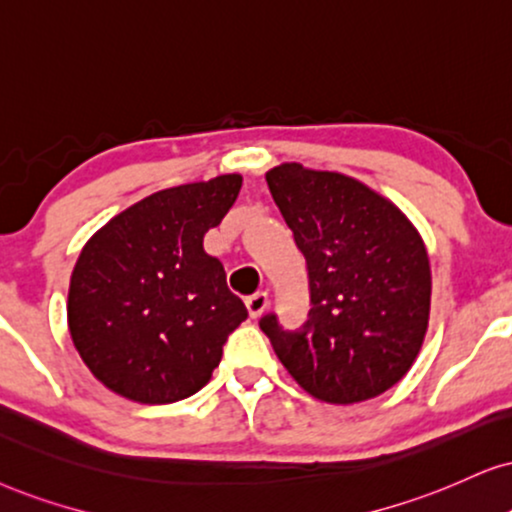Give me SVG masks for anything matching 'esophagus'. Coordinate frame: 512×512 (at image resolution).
I'll return each mask as SVG.
<instances>
[{
    "mask_svg": "<svg viewBox=\"0 0 512 512\" xmlns=\"http://www.w3.org/2000/svg\"><path fill=\"white\" fill-rule=\"evenodd\" d=\"M269 307H271V295L264 293V290H262V293H255L252 297H248V309H250L252 319L262 316Z\"/></svg>",
    "mask_w": 512,
    "mask_h": 512,
    "instance_id": "esophagus-1",
    "label": "esophagus"
}]
</instances>
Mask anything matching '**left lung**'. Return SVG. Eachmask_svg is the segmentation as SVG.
Listing matches in <instances>:
<instances>
[{
    "instance_id": "1",
    "label": "left lung",
    "mask_w": 512,
    "mask_h": 512,
    "mask_svg": "<svg viewBox=\"0 0 512 512\" xmlns=\"http://www.w3.org/2000/svg\"><path fill=\"white\" fill-rule=\"evenodd\" d=\"M267 184L307 257L312 321L300 333L260 321L278 361L326 404H359L399 383L430 326L423 236L390 198L342 172L281 163Z\"/></svg>"
}]
</instances>
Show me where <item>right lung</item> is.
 <instances>
[{
    "label": "right lung",
    "mask_w": 512,
    "mask_h": 512,
    "mask_svg": "<svg viewBox=\"0 0 512 512\" xmlns=\"http://www.w3.org/2000/svg\"><path fill=\"white\" fill-rule=\"evenodd\" d=\"M241 184L234 172L155 191L84 243L70 274L68 331L103 387L172 404L210 383L248 309L203 241Z\"/></svg>",
    "instance_id": "add662e5"
}]
</instances>
